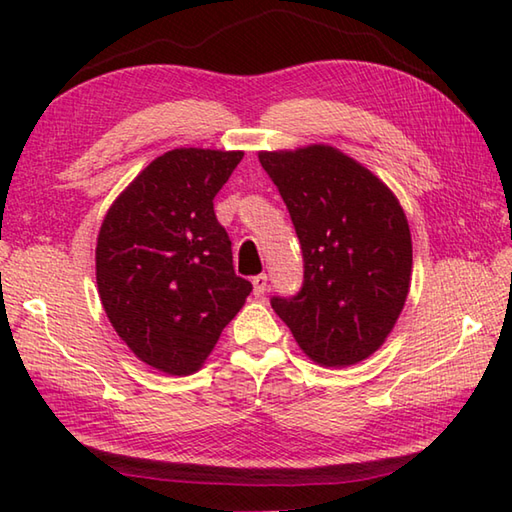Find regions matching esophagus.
I'll list each match as a JSON object with an SVG mask.
<instances>
[{
	"label": "esophagus",
	"instance_id": "esophagus-1",
	"mask_svg": "<svg viewBox=\"0 0 512 512\" xmlns=\"http://www.w3.org/2000/svg\"><path fill=\"white\" fill-rule=\"evenodd\" d=\"M253 292H255V297H264L268 292V277L264 273L253 277Z\"/></svg>",
	"mask_w": 512,
	"mask_h": 512
}]
</instances>
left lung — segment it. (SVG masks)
Masks as SVG:
<instances>
[{"label":"left lung","instance_id":"left-lung-1","mask_svg":"<svg viewBox=\"0 0 512 512\" xmlns=\"http://www.w3.org/2000/svg\"><path fill=\"white\" fill-rule=\"evenodd\" d=\"M301 244L297 295L270 299L312 361L345 367L374 354L405 306L411 235L372 171L325 145L262 151Z\"/></svg>","mask_w":512,"mask_h":512}]
</instances>
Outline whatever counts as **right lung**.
Returning <instances> with one entry per match:
<instances>
[{
  "label": "right lung",
  "mask_w": 512,
  "mask_h": 512,
  "mask_svg": "<svg viewBox=\"0 0 512 512\" xmlns=\"http://www.w3.org/2000/svg\"><path fill=\"white\" fill-rule=\"evenodd\" d=\"M242 151L173 149L107 211L96 284L107 319L140 361L173 376L195 372L246 297L213 200Z\"/></svg>",
  "instance_id": "obj_1"
}]
</instances>
